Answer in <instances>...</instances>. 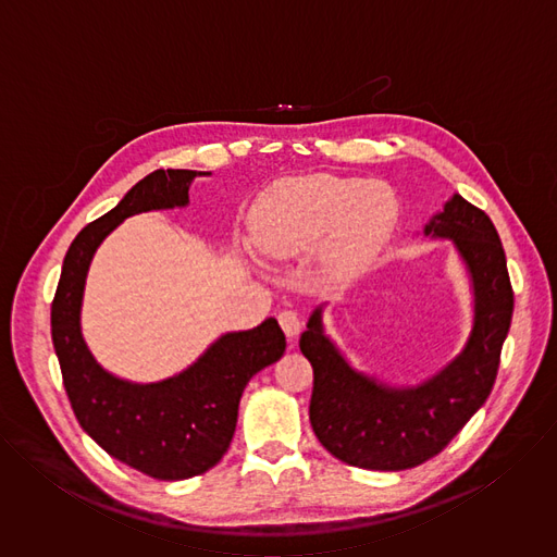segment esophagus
<instances>
[{
	"label": "esophagus",
	"mask_w": 557,
	"mask_h": 557,
	"mask_svg": "<svg viewBox=\"0 0 557 557\" xmlns=\"http://www.w3.org/2000/svg\"><path fill=\"white\" fill-rule=\"evenodd\" d=\"M277 322H280V326H282L284 335L293 342V339L297 337L299 329H301V322H299L297 312H295V310H282V312L277 314Z\"/></svg>",
	"instance_id": "1"
}]
</instances>
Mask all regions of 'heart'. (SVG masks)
I'll use <instances>...</instances> for the list:
<instances>
[{
    "label": "heart",
    "instance_id": "b5f03b06",
    "mask_svg": "<svg viewBox=\"0 0 557 557\" xmlns=\"http://www.w3.org/2000/svg\"><path fill=\"white\" fill-rule=\"evenodd\" d=\"M396 213L399 202L385 183L320 174L273 187L260 205L253 235L271 258H295L324 245V275L346 282L376 258Z\"/></svg>",
    "mask_w": 557,
    "mask_h": 557
}]
</instances>
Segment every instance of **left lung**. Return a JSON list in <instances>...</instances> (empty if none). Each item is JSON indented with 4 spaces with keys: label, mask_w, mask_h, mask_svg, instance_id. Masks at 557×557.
I'll return each mask as SVG.
<instances>
[{
    "label": "left lung",
    "mask_w": 557,
    "mask_h": 557,
    "mask_svg": "<svg viewBox=\"0 0 557 557\" xmlns=\"http://www.w3.org/2000/svg\"><path fill=\"white\" fill-rule=\"evenodd\" d=\"M423 233L449 237L473 286V329L451 363L414 387H392L366 376L324 335L322 306L314 308L299 339L314 379L312 432L335 458L352 467L401 471L441 454L487 401L498 374L513 288L494 222L454 194Z\"/></svg>",
    "instance_id": "8db88e82"
}]
</instances>
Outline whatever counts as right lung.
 <instances>
[{
  "label": "right lung",
  "mask_w": 557,
  "mask_h": 557,
  "mask_svg": "<svg viewBox=\"0 0 557 557\" xmlns=\"http://www.w3.org/2000/svg\"><path fill=\"white\" fill-rule=\"evenodd\" d=\"M205 174L156 170L112 211L78 231L50 308L52 344L78 425L110 456L158 481H185L220 462L247 383L286 350L280 324L269 317L253 331L222 335L181 374L143 385L106 372L84 342L78 317L97 247L134 213L185 207L191 181Z\"/></svg>",
  "instance_id": "add662e5"
}]
</instances>
